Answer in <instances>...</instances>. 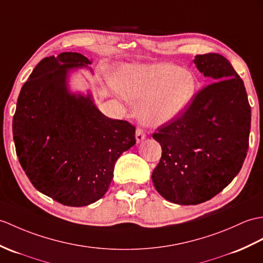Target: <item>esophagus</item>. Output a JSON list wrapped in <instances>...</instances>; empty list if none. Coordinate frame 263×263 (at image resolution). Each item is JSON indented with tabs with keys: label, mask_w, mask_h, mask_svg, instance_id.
<instances>
[{
	"label": "esophagus",
	"mask_w": 263,
	"mask_h": 263,
	"mask_svg": "<svg viewBox=\"0 0 263 263\" xmlns=\"http://www.w3.org/2000/svg\"><path fill=\"white\" fill-rule=\"evenodd\" d=\"M145 138V133L143 132L142 129H137L136 131V139H137V142L140 143L141 141H143Z\"/></svg>",
	"instance_id": "esophagus-1"
}]
</instances>
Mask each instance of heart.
Wrapping results in <instances>:
<instances>
[{"mask_svg":"<svg viewBox=\"0 0 263 263\" xmlns=\"http://www.w3.org/2000/svg\"><path fill=\"white\" fill-rule=\"evenodd\" d=\"M119 93L138 104V115L146 125H160L185 111L196 93L191 72L172 64L126 67L113 77Z\"/></svg>","mask_w":263,"mask_h":263,"instance_id":"heart-1","label":"heart"}]
</instances>
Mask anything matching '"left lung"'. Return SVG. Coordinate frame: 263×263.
<instances>
[{"label": "left lung", "mask_w": 263, "mask_h": 263, "mask_svg": "<svg viewBox=\"0 0 263 263\" xmlns=\"http://www.w3.org/2000/svg\"><path fill=\"white\" fill-rule=\"evenodd\" d=\"M211 78L184 112L152 134L162 155L152 181L163 198L197 205L221 193L240 173L249 149L251 106L243 81L218 53L197 54Z\"/></svg>", "instance_id": "8db88e82"}]
</instances>
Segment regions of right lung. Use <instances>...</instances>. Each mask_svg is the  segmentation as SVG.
Instances as JSON below:
<instances>
[{
    "label": "right lung",
    "mask_w": 263,
    "mask_h": 263,
    "mask_svg": "<svg viewBox=\"0 0 263 263\" xmlns=\"http://www.w3.org/2000/svg\"><path fill=\"white\" fill-rule=\"evenodd\" d=\"M90 64L78 52L42 59L23 84L12 124L16 156L31 184L66 206L102 198L115 162L136 144L131 123L105 117L90 94L69 91V70Z\"/></svg>",
    "instance_id": "obj_1"
}]
</instances>
